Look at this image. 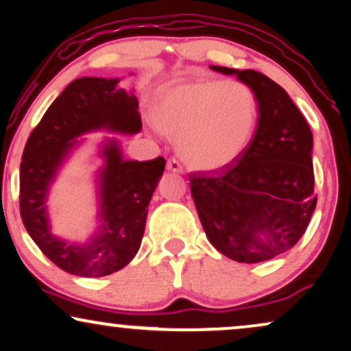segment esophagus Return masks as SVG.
<instances>
[{"mask_svg":"<svg viewBox=\"0 0 351 351\" xmlns=\"http://www.w3.org/2000/svg\"><path fill=\"white\" fill-rule=\"evenodd\" d=\"M167 170L168 171H173V173H183V167H181V163L176 160V158H170V160L167 162Z\"/></svg>","mask_w":351,"mask_h":351,"instance_id":"34e87169","label":"esophagus"}]
</instances>
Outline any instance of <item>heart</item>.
<instances>
[{
	"mask_svg": "<svg viewBox=\"0 0 351 351\" xmlns=\"http://www.w3.org/2000/svg\"><path fill=\"white\" fill-rule=\"evenodd\" d=\"M258 119V97L237 80L181 83L163 91L152 109L158 132L176 139L183 160L204 171L221 170L244 156Z\"/></svg>",
	"mask_w": 351,
	"mask_h": 351,
	"instance_id": "obj_1",
	"label": "heart"
}]
</instances>
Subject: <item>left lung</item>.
I'll return each mask as SVG.
<instances>
[{
    "mask_svg": "<svg viewBox=\"0 0 351 351\" xmlns=\"http://www.w3.org/2000/svg\"><path fill=\"white\" fill-rule=\"evenodd\" d=\"M255 91L254 141L232 165L189 175L191 194L210 244L239 263L291 250L316 208L313 134L284 88L256 70L210 65Z\"/></svg>",
    "mask_w": 351,
    "mask_h": 351,
    "instance_id": "obj_1",
    "label": "left lung"
}]
</instances>
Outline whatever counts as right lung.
Wrapping results in <instances>:
<instances>
[{"label": "right lung", "instance_id": "right-lung-1", "mask_svg": "<svg viewBox=\"0 0 351 351\" xmlns=\"http://www.w3.org/2000/svg\"><path fill=\"white\" fill-rule=\"evenodd\" d=\"M119 78L83 77L60 93L27 139L21 163V217L40 250L60 269L82 278H101L127 266L138 254L147 205L165 170V158L125 160L120 143L99 146L97 171L99 226L85 242L60 239L51 231V184L83 134L106 130L136 134L141 117L136 96L119 88Z\"/></svg>", "mask_w": 351, "mask_h": 351}]
</instances>
